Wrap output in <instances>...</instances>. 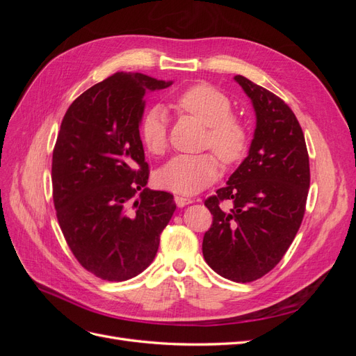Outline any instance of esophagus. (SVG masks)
<instances>
[{"label":"esophagus","instance_id":"esophagus-1","mask_svg":"<svg viewBox=\"0 0 356 356\" xmlns=\"http://www.w3.org/2000/svg\"><path fill=\"white\" fill-rule=\"evenodd\" d=\"M175 202L179 208L186 207V204H190L193 203V199L191 197H184V196H175Z\"/></svg>","mask_w":356,"mask_h":356}]
</instances>
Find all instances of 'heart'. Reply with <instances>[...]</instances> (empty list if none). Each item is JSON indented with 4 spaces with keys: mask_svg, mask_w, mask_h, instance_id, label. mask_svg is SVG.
I'll list each match as a JSON object with an SVG mask.
<instances>
[{
    "mask_svg": "<svg viewBox=\"0 0 356 356\" xmlns=\"http://www.w3.org/2000/svg\"><path fill=\"white\" fill-rule=\"evenodd\" d=\"M177 108L208 126L204 145L217 152L225 165H234L245 156L250 144V127L243 117L232 113V101L225 93L209 84H195L182 92ZM139 136L148 153L163 154L168 147V118L165 111L154 106L139 123ZM214 153L181 154L161 168L157 186L179 193L195 195L209 187L221 174V161Z\"/></svg>",
    "mask_w": 356,
    "mask_h": 356,
    "instance_id": "1",
    "label": "heart"
}]
</instances>
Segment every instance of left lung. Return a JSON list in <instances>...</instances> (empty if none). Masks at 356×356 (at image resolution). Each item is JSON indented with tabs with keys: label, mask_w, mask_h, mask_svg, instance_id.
Segmentation results:
<instances>
[{
	"label": "left lung",
	"mask_w": 356,
	"mask_h": 356,
	"mask_svg": "<svg viewBox=\"0 0 356 356\" xmlns=\"http://www.w3.org/2000/svg\"><path fill=\"white\" fill-rule=\"evenodd\" d=\"M250 96L257 127L250 154L227 186L204 200L212 224L203 236V257L233 282H252L282 260L305 217L310 186L305 134L289 106L261 86L236 75ZM229 200L232 209L220 203Z\"/></svg>",
	"instance_id": "left-lung-1"
}]
</instances>
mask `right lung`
I'll list each match as a JSON object with an SVG mask.
<instances>
[{"label": "right lung", "mask_w": 356, "mask_h": 356, "mask_svg": "<svg viewBox=\"0 0 356 356\" xmlns=\"http://www.w3.org/2000/svg\"><path fill=\"white\" fill-rule=\"evenodd\" d=\"M168 86L117 72L81 93L60 123L51 159L58 222L77 261L104 281L145 270L177 208L170 193L145 188L149 168L139 136L145 93Z\"/></svg>", "instance_id": "1"}]
</instances>
